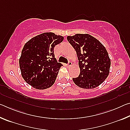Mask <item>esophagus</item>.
<instances>
[{
  "label": "esophagus",
  "instance_id": "1",
  "mask_svg": "<svg viewBox=\"0 0 130 130\" xmlns=\"http://www.w3.org/2000/svg\"><path fill=\"white\" fill-rule=\"evenodd\" d=\"M67 65L68 66V67H69V66L72 65V62H70V61H69V62H68V63H67Z\"/></svg>",
  "mask_w": 130,
  "mask_h": 130
}]
</instances>
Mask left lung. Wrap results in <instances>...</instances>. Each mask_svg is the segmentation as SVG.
<instances>
[{"label":"left lung","instance_id":"left-lung-1","mask_svg":"<svg viewBox=\"0 0 130 130\" xmlns=\"http://www.w3.org/2000/svg\"><path fill=\"white\" fill-rule=\"evenodd\" d=\"M67 39L76 51L80 73L73 78L74 84L84 89H93L108 76L111 60L105 47L96 38L88 34L68 36Z\"/></svg>","mask_w":130,"mask_h":130}]
</instances>
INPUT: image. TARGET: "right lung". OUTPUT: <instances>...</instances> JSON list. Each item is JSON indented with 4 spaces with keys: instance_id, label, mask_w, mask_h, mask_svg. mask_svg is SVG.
Wrapping results in <instances>:
<instances>
[{
    "instance_id": "obj_1",
    "label": "right lung",
    "mask_w": 130,
    "mask_h": 130,
    "mask_svg": "<svg viewBox=\"0 0 130 130\" xmlns=\"http://www.w3.org/2000/svg\"><path fill=\"white\" fill-rule=\"evenodd\" d=\"M63 40V37L53 32H44L25 43L19 67L26 83L37 89H47L53 85L62 66L55 58L54 47Z\"/></svg>"
}]
</instances>
